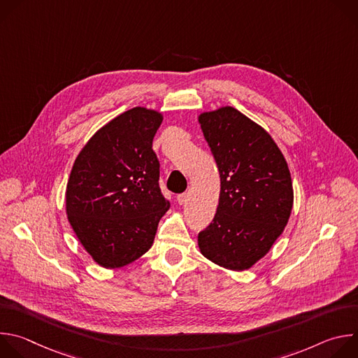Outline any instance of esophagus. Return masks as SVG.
Returning <instances> with one entry per match:
<instances>
[{"mask_svg": "<svg viewBox=\"0 0 358 358\" xmlns=\"http://www.w3.org/2000/svg\"><path fill=\"white\" fill-rule=\"evenodd\" d=\"M187 201H188V194L187 192H182V194L177 195V202L180 203V206H184V203H187Z\"/></svg>", "mask_w": 358, "mask_h": 358, "instance_id": "esophagus-1", "label": "esophagus"}]
</instances>
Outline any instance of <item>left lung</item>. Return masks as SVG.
Segmentation results:
<instances>
[{"label":"left lung","mask_w":358,"mask_h":358,"mask_svg":"<svg viewBox=\"0 0 358 358\" xmlns=\"http://www.w3.org/2000/svg\"><path fill=\"white\" fill-rule=\"evenodd\" d=\"M198 122L221 177L217 214L198 234V246L211 262L245 271L265 257L289 221L287 163L273 138L234 108L202 113Z\"/></svg>","instance_id":"obj_1"}]
</instances>
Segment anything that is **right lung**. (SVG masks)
<instances>
[{"label": "right lung", "instance_id": "obj_1", "mask_svg": "<svg viewBox=\"0 0 358 358\" xmlns=\"http://www.w3.org/2000/svg\"><path fill=\"white\" fill-rule=\"evenodd\" d=\"M162 113L133 108L94 133L79 152L66 187L68 220L103 268L124 266L145 253L170 208L152 150Z\"/></svg>", "mask_w": 358, "mask_h": 358}]
</instances>
